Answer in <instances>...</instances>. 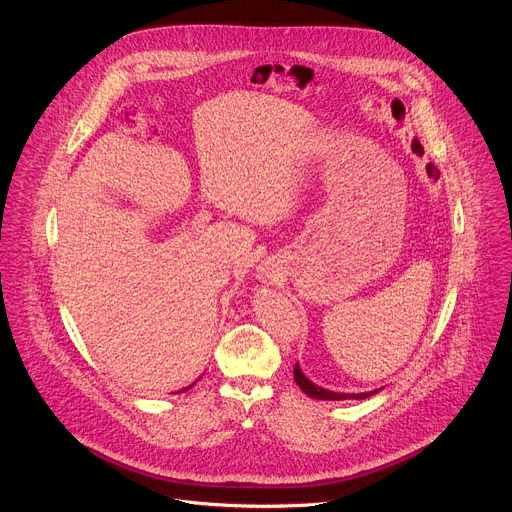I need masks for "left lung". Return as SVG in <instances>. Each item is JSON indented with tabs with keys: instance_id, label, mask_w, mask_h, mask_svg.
<instances>
[{
	"instance_id": "obj_1",
	"label": "left lung",
	"mask_w": 512,
	"mask_h": 512,
	"mask_svg": "<svg viewBox=\"0 0 512 512\" xmlns=\"http://www.w3.org/2000/svg\"><path fill=\"white\" fill-rule=\"evenodd\" d=\"M294 379H296V383H298V387L308 395V397H312V399H320V401H344V399H367V397H371V395H375V393H379L381 389H375V391H367V393H336V391H328V389H324V387H320V385H316V383H312L306 375H304V371L300 369V364L296 362V367H294Z\"/></svg>"
}]
</instances>
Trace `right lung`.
<instances>
[{"instance_id":"1","label":"right lung","mask_w":512,"mask_h":512,"mask_svg":"<svg viewBox=\"0 0 512 512\" xmlns=\"http://www.w3.org/2000/svg\"><path fill=\"white\" fill-rule=\"evenodd\" d=\"M190 387H194V383H192V385H188V387H186V389H182V391H176V393H184V391H188Z\"/></svg>"}]
</instances>
